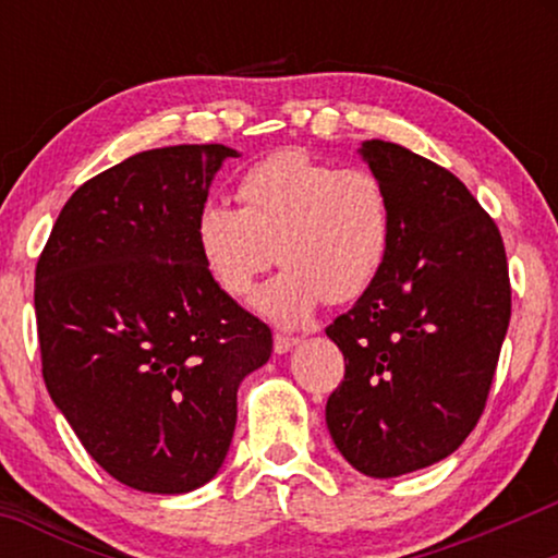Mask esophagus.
<instances>
[{"label": "esophagus", "instance_id": "obj_1", "mask_svg": "<svg viewBox=\"0 0 558 558\" xmlns=\"http://www.w3.org/2000/svg\"><path fill=\"white\" fill-rule=\"evenodd\" d=\"M296 342H300V338H294V335H277V338H274V350H277L279 355L289 353Z\"/></svg>", "mask_w": 558, "mask_h": 558}]
</instances>
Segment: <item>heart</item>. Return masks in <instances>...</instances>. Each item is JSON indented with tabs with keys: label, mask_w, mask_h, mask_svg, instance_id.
I'll return each mask as SVG.
<instances>
[{
	"label": "heart",
	"mask_w": 558,
	"mask_h": 558,
	"mask_svg": "<svg viewBox=\"0 0 558 558\" xmlns=\"http://www.w3.org/2000/svg\"><path fill=\"white\" fill-rule=\"evenodd\" d=\"M235 197L239 210L220 203L197 210V254L228 296H246L277 254L284 271L254 296L277 325L296 327L323 302L363 296L391 254V193L365 167L284 149L251 167Z\"/></svg>",
	"instance_id": "b5f03b06"
}]
</instances>
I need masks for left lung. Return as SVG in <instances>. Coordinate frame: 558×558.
<instances>
[{
	"mask_svg": "<svg viewBox=\"0 0 558 558\" xmlns=\"http://www.w3.org/2000/svg\"><path fill=\"white\" fill-rule=\"evenodd\" d=\"M393 243L368 292L327 325L345 380L327 399L340 454L371 477L445 460L485 411L510 323L506 246L460 178L393 142H363Z\"/></svg>",
	"mask_w": 558,
	"mask_h": 558,
	"instance_id": "1",
	"label": "left lung"
}]
</instances>
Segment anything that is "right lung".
Instances as JSON below:
<instances>
[{
  "label": "right lung",
  "mask_w": 558,
  "mask_h": 558,
  "mask_svg": "<svg viewBox=\"0 0 558 558\" xmlns=\"http://www.w3.org/2000/svg\"><path fill=\"white\" fill-rule=\"evenodd\" d=\"M239 151H140L75 190L35 269L43 378L86 452L134 490L216 477L235 391L271 330L233 302L195 246L213 174Z\"/></svg>",
  "instance_id": "1"
}]
</instances>
